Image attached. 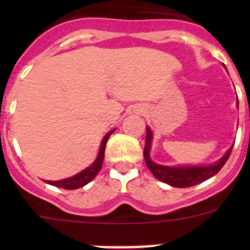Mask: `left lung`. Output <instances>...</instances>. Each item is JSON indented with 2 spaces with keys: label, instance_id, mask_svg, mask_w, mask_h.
Here are the masks:
<instances>
[{
  "label": "left lung",
  "instance_id": "left-lung-1",
  "mask_svg": "<svg viewBox=\"0 0 250 250\" xmlns=\"http://www.w3.org/2000/svg\"><path fill=\"white\" fill-rule=\"evenodd\" d=\"M152 134L151 130L146 127V141H145L144 158L146 167L151 171V174L159 179L160 182L167 183L171 187L176 188H189L193 185L205 182L209 178L215 175L227 163L230 156L233 147H229L222 159L214 163L213 165L208 167H164V165L155 164L150 159V147H151Z\"/></svg>",
  "mask_w": 250,
  "mask_h": 250
}]
</instances>
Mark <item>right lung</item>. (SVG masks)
Here are the masks:
<instances>
[{"label": "right lung", "mask_w": 250, "mask_h": 250, "mask_svg": "<svg viewBox=\"0 0 250 250\" xmlns=\"http://www.w3.org/2000/svg\"><path fill=\"white\" fill-rule=\"evenodd\" d=\"M114 131H115V129L111 130V131H109L105 135V138L103 139L98 158H96V160H95L89 167H86L85 170L80 171V173L76 174V175L71 176V178L62 179V180H57V182H50V180H47L46 183H48V184H51V185H54V187H59V188H62V189H67V190H74V189H79V188L83 187V185L89 184V183L91 182L95 176L98 175V173L101 170V167H103V161H104V155H105L106 143H107L110 135H111Z\"/></svg>", "instance_id": "right-lung-1"}]
</instances>
